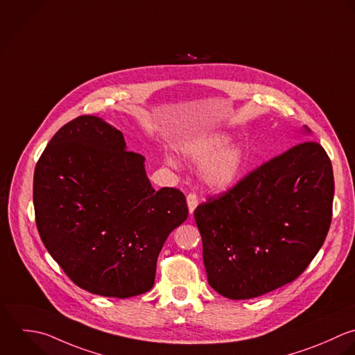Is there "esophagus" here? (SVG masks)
<instances>
[{
	"label": "esophagus",
	"instance_id": "1",
	"mask_svg": "<svg viewBox=\"0 0 355 355\" xmlns=\"http://www.w3.org/2000/svg\"><path fill=\"white\" fill-rule=\"evenodd\" d=\"M187 203H188L189 214H193L195 209H196L198 205H199V199H198V196H196L195 193H189V195L187 196Z\"/></svg>",
	"mask_w": 355,
	"mask_h": 355
}]
</instances>
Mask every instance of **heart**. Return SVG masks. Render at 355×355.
I'll return each instance as SVG.
<instances>
[{
	"label": "heart",
	"mask_w": 355,
	"mask_h": 355,
	"mask_svg": "<svg viewBox=\"0 0 355 355\" xmlns=\"http://www.w3.org/2000/svg\"><path fill=\"white\" fill-rule=\"evenodd\" d=\"M231 144L225 134H209L185 141L180 146L181 155L193 164L202 166L205 184L216 191L231 189L248 164V156L239 144ZM173 164V160H168Z\"/></svg>",
	"instance_id": "1"
}]
</instances>
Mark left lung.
<instances>
[{"mask_svg": "<svg viewBox=\"0 0 355 355\" xmlns=\"http://www.w3.org/2000/svg\"><path fill=\"white\" fill-rule=\"evenodd\" d=\"M334 193L329 156L304 141L199 205L195 221L209 285L246 300L295 281L325 242Z\"/></svg>", "mask_w": 355, "mask_h": 355, "instance_id": "8db88e82", "label": "left lung"}]
</instances>
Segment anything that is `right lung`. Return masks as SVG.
I'll use <instances>...</instances> for the list:
<instances>
[{
  "label": "right lung",
  "instance_id": "add662e5",
  "mask_svg": "<svg viewBox=\"0 0 355 355\" xmlns=\"http://www.w3.org/2000/svg\"><path fill=\"white\" fill-rule=\"evenodd\" d=\"M35 224L44 246L81 289L127 299L152 289L167 236L188 217L184 193L155 191L145 157L96 116L64 124L37 162Z\"/></svg>",
  "mask_w": 355,
  "mask_h": 355
}]
</instances>
